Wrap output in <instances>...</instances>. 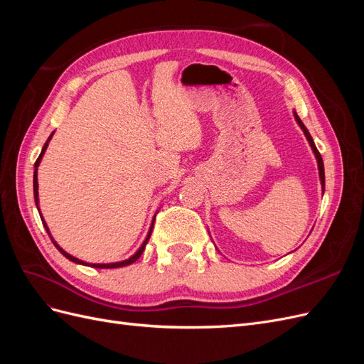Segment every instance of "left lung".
Instances as JSON below:
<instances>
[{
  "instance_id": "obj_1",
  "label": "left lung",
  "mask_w": 364,
  "mask_h": 364,
  "mask_svg": "<svg viewBox=\"0 0 364 364\" xmlns=\"http://www.w3.org/2000/svg\"><path fill=\"white\" fill-rule=\"evenodd\" d=\"M294 118H296V123L299 124V127L304 130V135H305V138L308 139V142H310V147H311V150H313V153H314V156H316V159H317L318 178H321V183H322V191H325V170H323V161H322L321 153H318V150L316 149V146H314V141H313V138H311V135H310V132H308V129L305 127V124L302 123L301 118L297 117V114H296V112H294Z\"/></svg>"
}]
</instances>
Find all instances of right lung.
<instances>
[{
    "mask_svg": "<svg viewBox=\"0 0 364 364\" xmlns=\"http://www.w3.org/2000/svg\"><path fill=\"white\" fill-rule=\"evenodd\" d=\"M53 135H54V132L53 134L48 136V139H47V142L46 144H43V147H42V151H41V155H39V158L36 159V162H35V173H33V194H35V203H36V208H38V211H39V215H41V220H42V223H43V228L47 229V232H48V235H50V238H51V241H53V245L56 246V249L62 253V255L65 257V258H68L70 261H73V262H75V264H83V266H90V267H95V269H117V267H124V266H129V264H132V262H135L139 257H141V253L144 252V249H146V245H147V241H149V238H150V235H151V230H153V223H155V218L151 220V225H150V229H149V234H147V237H146V240L142 241V245H141V247L134 253V255H132L130 258H127V259H124V261H118V262H107V264H91V262H85V261H82V259H79V258H75V257H73V255H70L68 252H65L56 241H54V238L51 237V234H50V229H48V226H47V223H46V220H43V217H42V214H41V209H39V193H38V167H39V164H41V161H42V156H43V153H46V150H47V147H48V142L51 141V138H53ZM158 214V213H156ZM156 217V215H155Z\"/></svg>",
    "mask_w": 364,
    "mask_h": 364,
    "instance_id": "add662e5",
    "label": "right lung"
}]
</instances>
